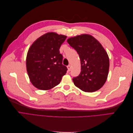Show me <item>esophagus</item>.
Segmentation results:
<instances>
[{
    "mask_svg": "<svg viewBox=\"0 0 133 133\" xmlns=\"http://www.w3.org/2000/svg\"><path fill=\"white\" fill-rule=\"evenodd\" d=\"M67 68H68V71H70L71 70V65H68V66H67Z\"/></svg>",
    "mask_w": 133,
    "mask_h": 133,
    "instance_id": "obj_1",
    "label": "esophagus"
}]
</instances>
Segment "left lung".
I'll return each instance as SVG.
<instances>
[{
	"mask_svg": "<svg viewBox=\"0 0 133 133\" xmlns=\"http://www.w3.org/2000/svg\"><path fill=\"white\" fill-rule=\"evenodd\" d=\"M67 42L78 53L81 71L72 78L81 90L92 92L99 90L108 77L109 59L100 43L91 35L83 34L69 38Z\"/></svg>",
	"mask_w": 133,
	"mask_h": 133,
	"instance_id": "8db88e82",
	"label": "left lung"
}]
</instances>
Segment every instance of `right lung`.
<instances>
[{
  "label": "right lung",
  "instance_id": "obj_1",
  "mask_svg": "<svg viewBox=\"0 0 133 133\" xmlns=\"http://www.w3.org/2000/svg\"><path fill=\"white\" fill-rule=\"evenodd\" d=\"M66 36L48 32L31 45L26 57V69L30 80L36 88L47 90L59 84L68 70L63 65L59 52Z\"/></svg>",
  "mask_w": 133,
  "mask_h": 133
}]
</instances>
